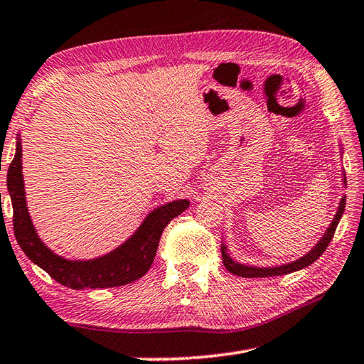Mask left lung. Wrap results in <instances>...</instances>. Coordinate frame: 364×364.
<instances>
[{
    "label": "left lung",
    "instance_id": "obj_1",
    "mask_svg": "<svg viewBox=\"0 0 364 364\" xmlns=\"http://www.w3.org/2000/svg\"><path fill=\"white\" fill-rule=\"evenodd\" d=\"M346 176V175H343ZM343 183H347L343 180ZM343 208H346V196L342 197V200L339 203V208H338V213H336L334 220L331 223V226L328 228V230L325 232V235L321 237V240L316 243L314 247V250H310L306 256L299 257V259L294 261V262H289V264H283V266L279 267H251V266H243V264L235 262L232 257L228 255L226 247H221V256H223V264L224 267H226L230 274H234L237 277H245V279H256V277H275V275H285V274H291L296 272V270L304 269L310 266V264L315 262L318 257L325 253V250L328 248L329 242L333 240V235L336 232V228H338V224L341 221V216L343 213Z\"/></svg>",
    "mask_w": 364,
    "mask_h": 364
}]
</instances>
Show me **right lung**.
Masks as SVG:
<instances>
[{
	"label": "right lung",
	"mask_w": 364,
	"mask_h": 364,
	"mask_svg": "<svg viewBox=\"0 0 364 364\" xmlns=\"http://www.w3.org/2000/svg\"><path fill=\"white\" fill-rule=\"evenodd\" d=\"M8 191L14 208V235L23 253L55 282L73 289L122 287L141 279L154 261L165 226L189 207L188 200L162 205L151 211L136 232L111 253L90 261H68L52 253L33 228L25 203L21 140L17 141L16 156L8 170Z\"/></svg>",
	"instance_id": "right-lung-1"
}]
</instances>
